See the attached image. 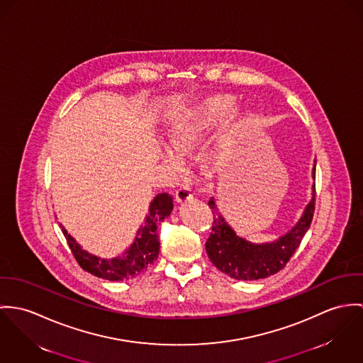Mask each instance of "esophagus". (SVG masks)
I'll use <instances>...</instances> for the list:
<instances>
[{
	"mask_svg": "<svg viewBox=\"0 0 363 363\" xmlns=\"http://www.w3.org/2000/svg\"><path fill=\"white\" fill-rule=\"evenodd\" d=\"M192 196H194V194H192V188L189 185H181L175 194V199L178 203L189 201V199H192Z\"/></svg>",
	"mask_w": 363,
	"mask_h": 363,
	"instance_id": "esophagus-1",
	"label": "esophagus"
}]
</instances>
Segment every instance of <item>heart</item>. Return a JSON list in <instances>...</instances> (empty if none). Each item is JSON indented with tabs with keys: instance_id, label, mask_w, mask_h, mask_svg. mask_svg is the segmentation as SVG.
Here are the masks:
<instances>
[{
	"instance_id": "b5f03b06",
	"label": "heart",
	"mask_w": 363,
	"mask_h": 363,
	"mask_svg": "<svg viewBox=\"0 0 363 363\" xmlns=\"http://www.w3.org/2000/svg\"><path fill=\"white\" fill-rule=\"evenodd\" d=\"M234 104L235 99L233 96L214 94L177 114L167 129V138L172 149L181 155L192 152L201 138L224 120ZM245 121L246 113L243 110H234L223 123L216 142L223 145L231 143L240 135Z\"/></svg>"
}]
</instances>
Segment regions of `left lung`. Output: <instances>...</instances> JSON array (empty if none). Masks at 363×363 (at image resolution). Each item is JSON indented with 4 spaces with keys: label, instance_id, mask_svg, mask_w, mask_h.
<instances>
[{
    "label": "left lung",
    "instance_id": "left-lung-1",
    "mask_svg": "<svg viewBox=\"0 0 363 363\" xmlns=\"http://www.w3.org/2000/svg\"><path fill=\"white\" fill-rule=\"evenodd\" d=\"M315 174L316 160L312 168L313 179ZM312 191V199L306 204L299 221L279 240L266 243H253L238 237L211 198L208 206L213 211V227L206 242V252L211 263L231 279L242 281L260 280L279 273L311 227L315 213V184Z\"/></svg>",
    "mask_w": 363,
    "mask_h": 363
}]
</instances>
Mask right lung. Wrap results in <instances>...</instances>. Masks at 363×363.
Wrapping results in <instances>:
<instances>
[{
    "label": "right lung",
    "mask_w": 363,
    "mask_h": 363,
    "mask_svg": "<svg viewBox=\"0 0 363 363\" xmlns=\"http://www.w3.org/2000/svg\"><path fill=\"white\" fill-rule=\"evenodd\" d=\"M174 208V201L168 194H159L150 201L149 214L145 218L143 225L136 233L133 243L122 253L113 259H103L84 250L74 237L61 224L62 234L68 242L77 262L82 269L99 279L120 281L129 280L140 273L146 272L157 259L160 252V241L157 235V227L165 220Z\"/></svg>",
    "instance_id": "obj_1"
}]
</instances>
